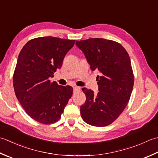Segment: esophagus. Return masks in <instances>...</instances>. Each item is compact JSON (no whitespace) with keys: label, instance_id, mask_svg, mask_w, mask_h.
I'll return each mask as SVG.
<instances>
[{"label":"esophagus","instance_id":"34e87169","mask_svg":"<svg viewBox=\"0 0 158 158\" xmlns=\"http://www.w3.org/2000/svg\"><path fill=\"white\" fill-rule=\"evenodd\" d=\"M80 90V87H79V86H73V91H74V92L78 91Z\"/></svg>","mask_w":158,"mask_h":158}]
</instances>
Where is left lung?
<instances>
[{
  "instance_id": "1",
  "label": "left lung",
  "mask_w": 158,
  "mask_h": 158,
  "mask_svg": "<svg viewBox=\"0 0 158 158\" xmlns=\"http://www.w3.org/2000/svg\"><path fill=\"white\" fill-rule=\"evenodd\" d=\"M93 71L99 70V92L82 88L86 102L80 114L86 123L104 127L119 117L130 100L134 86V73L129 54L117 41L102 38L76 41Z\"/></svg>"
}]
</instances>
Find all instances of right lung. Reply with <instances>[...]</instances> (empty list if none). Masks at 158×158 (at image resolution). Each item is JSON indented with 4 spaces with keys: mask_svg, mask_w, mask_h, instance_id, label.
Masks as SVG:
<instances>
[{
    "mask_svg": "<svg viewBox=\"0 0 158 158\" xmlns=\"http://www.w3.org/2000/svg\"><path fill=\"white\" fill-rule=\"evenodd\" d=\"M75 40L42 37L22 48L14 70L16 98L31 118L43 124L58 121L73 94L69 85L60 86L50 78L62 66Z\"/></svg>",
    "mask_w": 158,
    "mask_h": 158,
    "instance_id": "right-lung-1",
    "label": "right lung"
}]
</instances>
